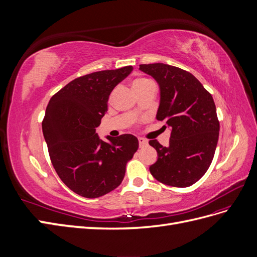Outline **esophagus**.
Instances as JSON below:
<instances>
[{
    "instance_id": "1",
    "label": "esophagus",
    "mask_w": 257,
    "mask_h": 257,
    "mask_svg": "<svg viewBox=\"0 0 257 257\" xmlns=\"http://www.w3.org/2000/svg\"><path fill=\"white\" fill-rule=\"evenodd\" d=\"M138 143H139V147H141V148L148 145V141H147V139L143 138V137H138Z\"/></svg>"
}]
</instances>
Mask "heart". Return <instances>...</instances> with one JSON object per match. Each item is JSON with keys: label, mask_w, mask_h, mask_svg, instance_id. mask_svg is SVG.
<instances>
[{"label": "heart", "mask_w": 257, "mask_h": 257, "mask_svg": "<svg viewBox=\"0 0 257 257\" xmlns=\"http://www.w3.org/2000/svg\"><path fill=\"white\" fill-rule=\"evenodd\" d=\"M147 82H148L147 79H143V78L136 79V80H134V82H133V88L136 89V88L141 87V85H143V84H145V83H147Z\"/></svg>", "instance_id": "obj_1"}]
</instances>
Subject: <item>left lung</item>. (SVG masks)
I'll list each match as a JSON object with an SVG mask.
<instances>
[{
	"label": "left lung",
	"mask_w": 257,
	"mask_h": 257,
	"mask_svg": "<svg viewBox=\"0 0 257 257\" xmlns=\"http://www.w3.org/2000/svg\"><path fill=\"white\" fill-rule=\"evenodd\" d=\"M139 69L157 80V119L172 130L167 147L157 139L149 142L158 152L150 173L166 185L186 188L206 174L214 157L220 131L214 100L196 77L184 69L164 63L142 64Z\"/></svg>",
	"instance_id": "left-lung-1"
}]
</instances>
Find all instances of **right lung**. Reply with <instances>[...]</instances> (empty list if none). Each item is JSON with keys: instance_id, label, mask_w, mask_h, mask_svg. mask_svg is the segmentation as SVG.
Masks as SVG:
<instances>
[{"instance_id": "right-lung-1", "label": "right lung", "mask_w": 257, "mask_h": 257, "mask_svg": "<svg viewBox=\"0 0 257 257\" xmlns=\"http://www.w3.org/2000/svg\"><path fill=\"white\" fill-rule=\"evenodd\" d=\"M132 71L133 66H124L78 77L46 108L42 126L51 163L63 183L80 196L100 197L119 186L138 149L134 135L106 136L104 142L95 132L111 91Z\"/></svg>"}]
</instances>
